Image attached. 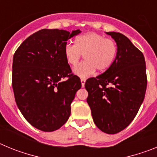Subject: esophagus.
Instances as JSON below:
<instances>
[{
  "instance_id": "34e87169",
  "label": "esophagus",
  "mask_w": 157,
  "mask_h": 157,
  "mask_svg": "<svg viewBox=\"0 0 157 157\" xmlns=\"http://www.w3.org/2000/svg\"><path fill=\"white\" fill-rule=\"evenodd\" d=\"M81 83H82V87L85 86V83H86L85 78H81Z\"/></svg>"
}]
</instances>
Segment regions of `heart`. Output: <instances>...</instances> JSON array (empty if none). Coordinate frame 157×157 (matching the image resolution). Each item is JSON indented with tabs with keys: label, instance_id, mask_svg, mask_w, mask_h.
<instances>
[{
	"label": "heart",
	"instance_id": "obj_1",
	"mask_svg": "<svg viewBox=\"0 0 157 157\" xmlns=\"http://www.w3.org/2000/svg\"><path fill=\"white\" fill-rule=\"evenodd\" d=\"M117 45L112 39L96 32L78 35L75 45L67 43L63 48L65 60L71 66H75L82 55L85 61L73 69V73L81 78L94 74L95 70L105 71L112 66L117 55Z\"/></svg>",
	"mask_w": 157,
	"mask_h": 157
}]
</instances>
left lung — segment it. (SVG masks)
Returning a JSON list of instances; mask_svg holds the SVG:
<instances>
[{
  "label": "left lung",
  "instance_id": "1",
  "mask_svg": "<svg viewBox=\"0 0 157 157\" xmlns=\"http://www.w3.org/2000/svg\"><path fill=\"white\" fill-rule=\"evenodd\" d=\"M117 45L115 61L103 74L85 83L86 101L96 126L114 134L134 120L145 98L146 66L143 53L125 35L106 32Z\"/></svg>",
  "mask_w": 157,
  "mask_h": 157
}]
</instances>
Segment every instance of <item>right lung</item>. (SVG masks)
Instances as JSON below:
<instances>
[{"mask_svg":"<svg viewBox=\"0 0 157 157\" xmlns=\"http://www.w3.org/2000/svg\"><path fill=\"white\" fill-rule=\"evenodd\" d=\"M80 32L42 29L27 37L14 54L12 82L16 105L38 130H58L70 116L71 104L82 84L71 74L63 48Z\"/></svg>","mask_w":157,"mask_h":157,"instance_id":"obj_1","label":"right lung"}]
</instances>
